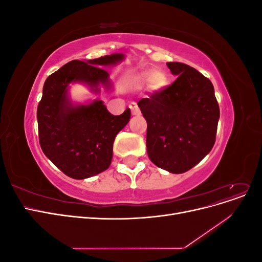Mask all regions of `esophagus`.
I'll return each mask as SVG.
<instances>
[{"instance_id":"obj_1","label":"esophagus","mask_w":262,"mask_h":262,"mask_svg":"<svg viewBox=\"0 0 262 262\" xmlns=\"http://www.w3.org/2000/svg\"><path fill=\"white\" fill-rule=\"evenodd\" d=\"M129 108L131 109L132 115H134V116H138V115L141 114L140 109H139V107H138V105H137V102H131V104L129 105Z\"/></svg>"}]
</instances>
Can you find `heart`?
<instances>
[{
	"label": "heart",
	"mask_w": 262,
	"mask_h": 262,
	"mask_svg": "<svg viewBox=\"0 0 262 262\" xmlns=\"http://www.w3.org/2000/svg\"><path fill=\"white\" fill-rule=\"evenodd\" d=\"M148 83V87L152 91H161L168 84V77L163 71L148 70L137 74L132 78V84L136 87H141Z\"/></svg>",
	"instance_id": "b5f03b06"
}]
</instances>
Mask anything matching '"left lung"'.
Instances as JSON below:
<instances>
[{
    "label": "left lung",
    "mask_w": 262,
    "mask_h": 262,
    "mask_svg": "<svg viewBox=\"0 0 262 262\" xmlns=\"http://www.w3.org/2000/svg\"><path fill=\"white\" fill-rule=\"evenodd\" d=\"M175 82L141 99L147 122V155L157 167L181 173L201 162L215 143L220 107L214 87L199 71L167 62Z\"/></svg>",
    "instance_id": "obj_1"
}]
</instances>
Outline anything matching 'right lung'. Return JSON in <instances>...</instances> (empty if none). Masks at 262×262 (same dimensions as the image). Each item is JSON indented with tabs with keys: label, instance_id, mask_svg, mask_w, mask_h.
Instances as JSON below:
<instances>
[{
	"label": "right lung",
	"instance_id": "1",
	"mask_svg": "<svg viewBox=\"0 0 262 262\" xmlns=\"http://www.w3.org/2000/svg\"><path fill=\"white\" fill-rule=\"evenodd\" d=\"M120 53L94 60H73L52 73L43 84L37 108L38 136L42 152L67 176L85 179L106 170L113 158L114 141L130 120V109L120 116L110 114L104 102L73 106L68 85L84 82L98 92L109 87V74L102 66L121 61Z\"/></svg>",
	"mask_w": 262,
	"mask_h": 262
}]
</instances>
